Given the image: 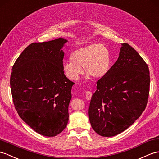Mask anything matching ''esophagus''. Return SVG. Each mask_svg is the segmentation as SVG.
<instances>
[{
    "instance_id": "esophagus-1",
    "label": "esophagus",
    "mask_w": 159,
    "mask_h": 159,
    "mask_svg": "<svg viewBox=\"0 0 159 159\" xmlns=\"http://www.w3.org/2000/svg\"><path fill=\"white\" fill-rule=\"evenodd\" d=\"M92 96V93L91 91H85V98L87 99V100H90Z\"/></svg>"
}]
</instances>
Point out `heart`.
Returning <instances> with one entry per match:
<instances>
[{"instance_id": "obj_1", "label": "heart", "mask_w": 159, "mask_h": 159, "mask_svg": "<svg viewBox=\"0 0 159 159\" xmlns=\"http://www.w3.org/2000/svg\"><path fill=\"white\" fill-rule=\"evenodd\" d=\"M70 60L63 65V70L70 80L76 81L83 72L93 79H101L108 72L111 55L108 47L101 44H90L74 51Z\"/></svg>"}]
</instances>
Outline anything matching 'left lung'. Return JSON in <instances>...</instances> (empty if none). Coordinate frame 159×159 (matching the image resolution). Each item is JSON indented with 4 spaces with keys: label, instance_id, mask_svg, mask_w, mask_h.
I'll list each match as a JSON object with an SVG mask.
<instances>
[{
    "label": "left lung",
    "instance_id": "8db88e82",
    "mask_svg": "<svg viewBox=\"0 0 159 159\" xmlns=\"http://www.w3.org/2000/svg\"><path fill=\"white\" fill-rule=\"evenodd\" d=\"M148 66L134 48L122 44L119 57L97 81L88 110L92 128L99 135L120 134L141 116L150 91Z\"/></svg>",
    "mask_w": 159,
    "mask_h": 159
}]
</instances>
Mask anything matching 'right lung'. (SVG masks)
<instances>
[{
	"label": "right lung",
	"instance_id": "obj_1",
	"mask_svg": "<svg viewBox=\"0 0 159 159\" xmlns=\"http://www.w3.org/2000/svg\"><path fill=\"white\" fill-rule=\"evenodd\" d=\"M63 38L33 43L23 51L12 68L10 85L15 108L38 134L54 137L68 121V106L74 84L63 70Z\"/></svg>",
	"mask_w": 159,
	"mask_h": 159
}]
</instances>
